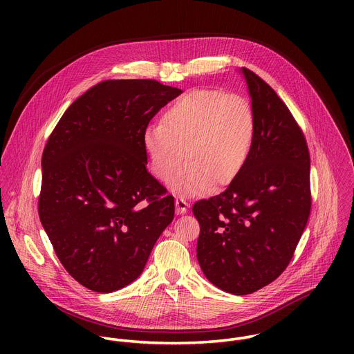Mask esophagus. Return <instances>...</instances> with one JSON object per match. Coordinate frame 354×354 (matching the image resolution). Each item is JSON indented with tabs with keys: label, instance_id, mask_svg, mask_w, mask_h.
I'll list each match as a JSON object with an SVG mask.
<instances>
[{
	"label": "esophagus",
	"instance_id": "esophagus-1",
	"mask_svg": "<svg viewBox=\"0 0 354 354\" xmlns=\"http://www.w3.org/2000/svg\"><path fill=\"white\" fill-rule=\"evenodd\" d=\"M175 206H176V214H185L187 212V201L182 197H176L175 198Z\"/></svg>",
	"mask_w": 354,
	"mask_h": 354
}]
</instances>
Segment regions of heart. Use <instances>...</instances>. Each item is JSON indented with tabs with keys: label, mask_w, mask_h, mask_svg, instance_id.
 <instances>
[{
	"label": "heart",
	"mask_w": 354,
	"mask_h": 354,
	"mask_svg": "<svg viewBox=\"0 0 354 354\" xmlns=\"http://www.w3.org/2000/svg\"><path fill=\"white\" fill-rule=\"evenodd\" d=\"M255 136L248 100L235 93L192 89L164 111L160 126L144 130L142 144L151 171L172 187L198 194L231 185L243 171Z\"/></svg>",
	"instance_id": "obj_1"
}]
</instances>
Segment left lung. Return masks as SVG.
<instances>
[{
	"instance_id": "1",
	"label": "left lung",
	"mask_w": 354,
	"mask_h": 354,
	"mask_svg": "<svg viewBox=\"0 0 354 354\" xmlns=\"http://www.w3.org/2000/svg\"><path fill=\"white\" fill-rule=\"evenodd\" d=\"M242 74L255 118L248 162L223 193L193 205L198 265L209 281L236 295L286 270L311 210L304 133L269 84L245 67Z\"/></svg>"
}]
</instances>
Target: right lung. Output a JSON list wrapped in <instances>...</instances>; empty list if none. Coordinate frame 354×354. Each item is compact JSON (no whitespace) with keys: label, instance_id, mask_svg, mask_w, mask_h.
<instances>
[{"label":"right lung","instance_id":"obj_1","mask_svg":"<svg viewBox=\"0 0 354 354\" xmlns=\"http://www.w3.org/2000/svg\"><path fill=\"white\" fill-rule=\"evenodd\" d=\"M180 93L156 80L102 81L46 142L39 217L64 269L92 291L134 281L174 220V197L145 168L142 134Z\"/></svg>","mask_w":354,"mask_h":354}]
</instances>
